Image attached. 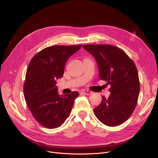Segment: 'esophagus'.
Segmentation results:
<instances>
[{"instance_id":"esophagus-1","label":"esophagus","mask_w":158,"mask_h":158,"mask_svg":"<svg viewBox=\"0 0 158 158\" xmlns=\"http://www.w3.org/2000/svg\"><path fill=\"white\" fill-rule=\"evenodd\" d=\"M81 94H86V95H89L92 94V93L91 92H89V91H88V90L84 89V90H82V91H81Z\"/></svg>"}]
</instances>
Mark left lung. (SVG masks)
Here are the masks:
<instances>
[{
  "label": "left lung",
  "mask_w": 158,
  "mask_h": 158,
  "mask_svg": "<svg viewBox=\"0 0 158 158\" xmlns=\"http://www.w3.org/2000/svg\"><path fill=\"white\" fill-rule=\"evenodd\" d=\"M84 49L96 60L99 76L111 85L110 95L94 108L95 115L104 125H120L131 117L138 102L140 82L136 66L125 52L111 45H85Z\"/></svg>",
  "instance_id": "obj_1"
}]
</instances>
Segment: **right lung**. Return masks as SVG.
<instances>
[{"label": "right lung", "instance_id": "obj_1", "mask_svg": "<svg viewBox=\"0 0 158 158\" xmlns=\"http://www.w3.org/2000/svg\"><path fill=\"white\" fill-rule=\"evenodd\" d=\"M80 45H55L46 47L31 59L23 85L24 98L33 117L48 128L60 127L71 112L77 92L61 96L56 80L64 74L66 62Z\"/></svg>", "mask_w": 158, "mask_h": 158}]
</instances>
